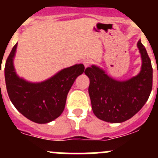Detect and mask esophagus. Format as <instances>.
Here are the masks:
<instances>
[{
  "mask_svg": "<svg viewBox=\"0 0 158 158\" xmlns=\"http://www.w3.org/2000/svg\"><path fill=\"white\" fill-rule=\"evenodd\" d=\"M83 64H84V66H85V68L89 67V65L91 64L90 60H89V59H85V60L83 61Z\"/></svg>",
  "mask_w": 158,
  "mask_h": 158,
  "instance_id": "esophagus-1",
  "label": "esophagus"
}]
</instances>
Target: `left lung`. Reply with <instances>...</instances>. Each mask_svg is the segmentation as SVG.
Instances as JSON below:
<instances>
[{
	"mask_svg": "<svg viewBox=\"0 0 158 158\" xmlns=\"http://www.w3.org/2000/svg\"><path fill=\"white\" fill-rule=\"evenodd\" d=\"M138 47L142 59L141 70L129 80H114L95 66L85 69V75L90 80L89 94L92 109L98 118L121 123L133 117L148 101L152 89L153 69L141 40Z\"/></svg>",
	"mask_w": 158,
	"mask_h": 158,
	"instance_id": "obj_1",
	"label": "left lung"
}]
</instances>
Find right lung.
Instances as JSON below:
<instances>
[{"mask_svg": "<svg viewBox=\"0 0 158 158\" xmlns=\"http://www.w3.org/2000/svg\"><path fill=\"white\" fill-rule=\"evenodd\" d=\"M17 44L7 59L4 67L6 87L11 102L27 118L38 124L52 122L63 113L68 92L85 67L76 64L66 68L40 83H31L17 76L13 64Z\"/></svg>", "mask_w": 158, "mask_h": 158, "instance_id": "obj_1", "label": "right lung"}]
</instances>
